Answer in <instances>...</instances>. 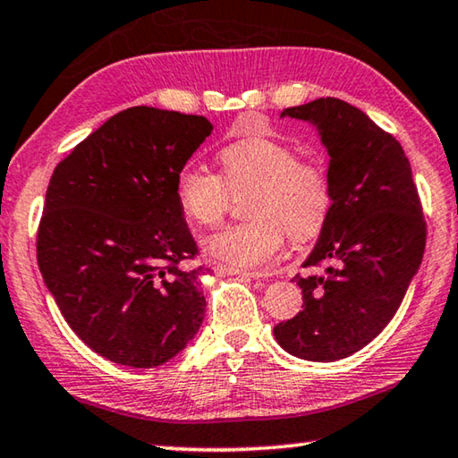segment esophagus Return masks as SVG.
Listing matches in <instances>:
<instances>
[{"label": "esophagus", "instance_id": "obj_1", "mask_svg": "<svg viewBox=\"0 0 458 458\" xmlns=\"http://www.w3.org/2000/svg\"><path fill=\"white\" fill-rule=\"evenodd\" d=\"M217 271H220L222 275H236V277H252V279L267 277V273H263V271H242V268L228 267V265H222V267H217Z\"/></svg>", "mask_w": 458, "mask_h": 458}]
</instances>
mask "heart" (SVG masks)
<instances>
[{
	"label": "heart",
	"mask_w": 458,
	"mask_h": 458,
	"mask_svg": "<svg viewBox=\"0 0 458 458\" xmlns=\"http://www.w3.org/2000/svg\"><path fill=\"white\" fill-rule=\"evenodd\" d=\"M224 179L199 165L181 166L175 198L187 217L214 226L226 216L230 193L246 191L249 222L228 226L203 241L217 263L236 268L265 267L277 257L285 232L295 241L314 238L332 209V181L316 158H301L285 142L244 138L220 152Z\"/></svg>",
	"instance_id": "1"
}]
</instances>
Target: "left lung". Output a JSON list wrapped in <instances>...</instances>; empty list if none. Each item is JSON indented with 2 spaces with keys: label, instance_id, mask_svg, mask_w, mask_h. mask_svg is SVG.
Segmentation results:
<instances>
[{
  "label": "left lung",
  "instance_id": "8db88e82",
  "mask_svg": "<svg viewBox=\"0 0 458 458\" xmlns=\"http://www.w3.org/2000/svg\"><path fill=\"white\" fill-rule=\"evenodd\" d=\"M281 118L316 126L328 150L332 209L300 277L303 310L273 328L281 348L332 362L367 346L391 322L418 273L426 222L408 157L394 136L336 98L287 107Z\"/></svg>",
  "mask_w": 458,
  "mask_h": 458
}]
</instances>
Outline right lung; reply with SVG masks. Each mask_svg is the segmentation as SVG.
<instances>
[{
  "label": "right lung",
  "mask_w": 458,
  "mask_h": 458,
  "mask_svg": "<svg viewBox=\"0 0 458 458\" xmlns=\"http://www.w3.org/2000/svg\"><path fill=\"white\" fill-rule=\"evenodd\" d=\"M214 126L136 106L112 115L56 165L36 257L71 330L118 365L179 354L206 314L208 268L175 198V177Z\"/></svg>",
  "instance_id": "obj_1"
}]
</instances>
